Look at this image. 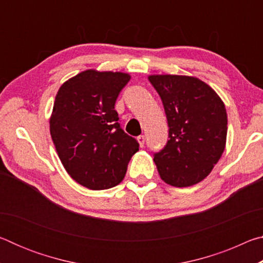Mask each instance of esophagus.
<instances>
[{
	"label": "esophagus",
	"mask_w": 263,
	"mask_h": 263,
	"mask_svg": "<svg viewBox=\"0 0 263 263\" xmlns=\"http://www.w3.org/2000/svg\"><path fill=\"white\" fill-rule=\"evenodd\" d=\"M138 141H139L140 147H144V145H145V137L144 136H139V137H138Z\"/></svg>",
	"instance_id": "obj_1"
}]
</instances>
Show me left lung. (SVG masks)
Masks as SVG:
<instances>
[{
  "mask_svg": "<svg viewBox=\"0 0 263 263\" xmlns=\"http://www.w3.org/2000/svg\"><path fill=\"white\" fill-rule=\"evenodd\" d=\"M162 101L168 140L153 153L161 179L174 186L194 185L210 174L225 148L228 115L212 88L180 75L148 78Z\"/></svg>",
  "mask_w": 263,
  "mask_h": 263,
  "instance_id": "obj_1",
  "label": "left lung"
}]
</instances>
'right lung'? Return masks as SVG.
Here are the masks:
<instances>
[{
    "instance_id": "obj_1",
    "label": "right lung",
    "mask_w": 263,
    "mask_h": 263,
    "mask_svg": "<svg viewBox=\"0 0 263 263\" xmlns=\"http://www.w3.org/2000/svg\"><path fill=\"white\" fill-rule=\"evenodd\" d=\"M130 79L124 73L86 70L66 81L55 96L50 121L53 144L68 174L86 188L117 185L139 151L115 110Z\"/></svg>"
}]
</instances>
